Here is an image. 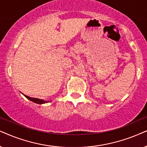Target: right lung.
<instances>
[{"instance_id": "1", "label": "right lung", "mask_w": 147, "mask_h": 147, "mask_svg": "<svg viewBox=\"0 0 147 147\" xmlns=\"http://www.w3.org/2000/svg\"><path fill=\"white\" fill-rule=\"evenodd\" d=\"M24 95L25 96V97H27V98L29 99V100H31V101H33V102H34V103H39V104H42V103H45L48 102V101H44V100H42V99H37V98H33V97H30L29 96H27V95Z\"/></svg>"}]
</instances>
